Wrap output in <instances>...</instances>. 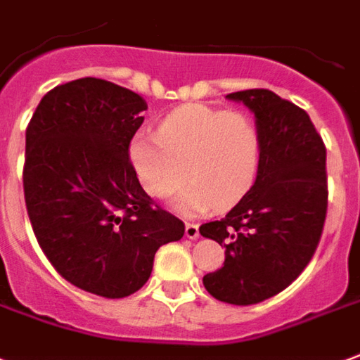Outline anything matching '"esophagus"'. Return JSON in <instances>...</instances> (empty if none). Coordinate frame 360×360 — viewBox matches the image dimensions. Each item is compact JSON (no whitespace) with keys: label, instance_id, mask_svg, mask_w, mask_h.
<instances>
[{"label":"esophagus","instance_id":"obj_1","mask_svg":"<svg viewBox=\"0 0 360 360\" xmlns=\"http://www.w3.org/2000/svg\"><path fill=\"white\" fill-rule=\"evenodd\" d=\"M184 234H186V238H190V240H195V238L200 236V226L195 225V223H186Z\"/></svg>","mask_w":360,"mask_h":360}]
</instances>
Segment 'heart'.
Wrapping results in <instances>:
<instances>
[{"instance_id": "1", "label": "heart", "mask_w": 360, "mask_h": 360, "mask_svg": "<svg viewBox=\"0 0 360 360\" xmlns=\"http://www.w3.org/2000/svg\"><path fill=\"white\" fill-rule=\"evenodd\" d=\"M129 165L147 195L168 201L180 215L231 209L256 182L262 139L254 120L205 104H186L160 122L157 135L137 134Z\"/></svg>"}]
</instances>
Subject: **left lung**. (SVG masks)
I'll use <instances>...</instances> for the list:
<instances>
[{"label":"left lung","instance_id":"1","mask_svg":"<svg viewBox=\"0 0 360 360\" xmlns=\"http://www.w3.org/2000/svg\"><path fill=\"white\" fill-rule=\"evenodd\" d=\"M254 114L262 153L256 182L201 236L225 246V266L203 277L211 297L248 307L275 297L302 274L328 211L326 147L308 114L267 89L226 94Z\"/></svg>","mask_w":360,"mask_h":360}]
</instances>
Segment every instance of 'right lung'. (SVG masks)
<instances>
[{
	"label": "right lung",
	"instance_id": "right-lung-1",
	"mask_svg": "<svg viewBox=\"0 0 360 360\" xmlns=\"http://www.w3.org/2000/svg\"><path fill=\"white\" fill-rule=\"evenodd\" d=\"M145 110L134 91L83 77L44 94L27 127L22 186L38 244L63 279L104 298L141 289L157 250L184 236L129 165Z\"/></svg>",
	"mask_w": 360,
	"mask_h": 360
}]
</instances>
